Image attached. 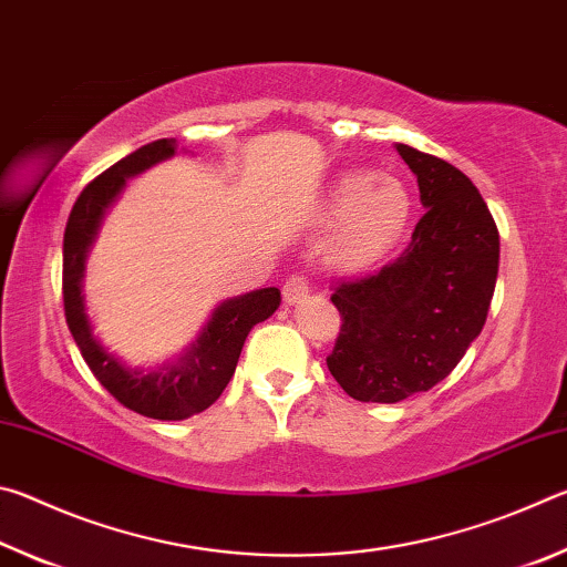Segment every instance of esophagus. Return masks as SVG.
<instances>
[{
  "label": "esophagus",
  "instance_id": "34e87169",
  "mask_svg": "<svg viewBox=\"0 0 567 567\" xmlns=\"http://www.w3.org/2000/svg\"><path fill=\"white\" fill-rule=\"evenodd\" d=\"M307 292H310V282H307L305 275H290L282 285V300L287 305H295V302L305 300Z\"/></svg>",
  "mask_w": 567,
  "mask_h": 567
}]
</instances>
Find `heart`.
<instances>
[{
    "mask_svg": "<svg viewBox=\"0 0 567 567\" xmlns=\"http://www.w3.org/2000/svg\"><path fill=\"white\" fill-rule=\"evenodd\" d=\"M412 199L400 179L370 169L342 175L328 192L322 219L338 225L330 239V260L344 272L378 265L410 225Z\"/></svg>",
    "mask_w": 567,
    "mask_h": 567,
    "instance_id": "b5f03b06",
    "label": "heart"
}]
</instances>
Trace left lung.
Masks as SVG:
<instances>
[{"label": "left lung", "mask_w": 567, "mask_h": 567, "mask_svg": "<svg viewBox=\"0 0 567 567\" xmlns=\"http://www.w3.org/2000/svg\"><path fill=\"white\" fill-rule=\"evenodd\" d=\"M398 152L425 215L395 260L342 277L330 297L342 324L328 370L360 402H400L443 382L483 330L501 262L497 225L470 177L415 147Z\"/></svg>", "instance_id": "left-lung-1"}]
</instances>
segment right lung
<instances>
[{"instance_id":"add662e5","label":"right lung","mask_w":567,"mask_h":567,"mask_svg":"<svg viewBox=\"0 0 567 567\" xmlns=\"http://www.w3.org/2000/svg\"><path fill=\"white\" fill-rule=\"evenodd\" d=\"M172 155H175V140H157L134 150L132 155L114 162L112 167L94 177L80 192L70 219H66L62 255L64 318L84 362L90 364L92 375L102 382V388L114 400L152 420H185L213 405L223 395L229 378L235 375L247 332L257 322L270 318L280 305L277 287H265V290L219 305L187 358L177 368L155 370L150 375L122 368L92 338L82 302V270L84 255H87L92 237L97 233L102 213L120 195L124 179Z\"/></svg>"}]
</instances>
